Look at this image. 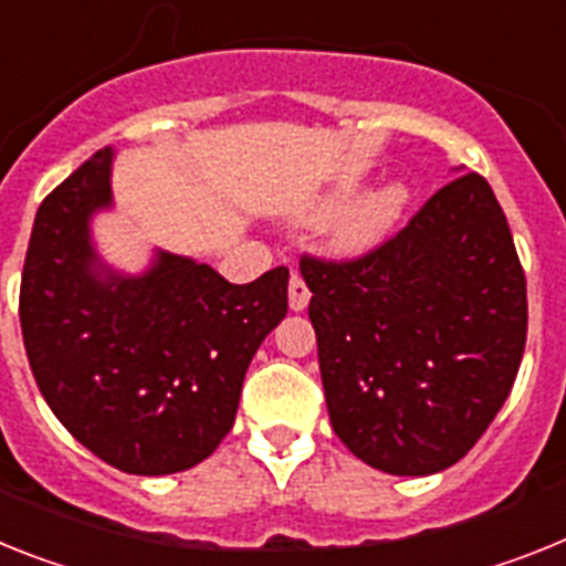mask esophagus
Here are the masks:
<instances>
[{
	"instance_id": "1",
	"label": "esophagus",
	"mask_w": 566,
	"mask_h": 566,
	"mask_svg": "<svg viewBox=\"0 0 566 566\" xmlns=\"http://www.w3.org/2000/svg\"><path fill=\"white\" fill-rule=\"evenodd\" d=\"M308 286L303 283L301 274H292V283H289V306H292V312H303V308L308 306Z\"/></svg>"
}]
</instances>
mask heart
<instances>
[{"label":"heart","instance_id":"b5f03b06","mask_svg":"<svg viewBox=\"0 0 566 566\" xmlns=\"http://www.w3.org/2000/svg\"><path fill=\"white\" fill-rule=\"evenodd\" d=\"M346 199H349V188H337L321 200L301 206L297 217L317 220V217H329L343 205L344 209L339 208L342 211L329 226V245L343 258H360V254H369L389 240V234L398 229V223L407 214L412 195L400 180H389L384 186H375L364 195H357L349 203L345 202Z\"/></svg>","mask_w":566,"mask_h":566}]
</instances>
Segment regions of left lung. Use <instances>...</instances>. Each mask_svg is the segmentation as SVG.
<instances>
[{"label": "left lung", "instance_id": "left-lung-1", "mask_svg": "<svg viewBox=\"0 0 566 566\" xmlns=\"http://www.w3.org/2000/svg\"><path fill=\"white\" fill-rule=\"evenodd\" d=\"M332 429L369 467L434 475L504 407L526 280L490 182L461 174L355 263L303 258Z\"/></svg>", "mask_w": 566, "mask_h": 566}]
</instances>
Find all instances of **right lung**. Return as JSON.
<instances>
[{
  "label": "right lung",
  "instance_id": "obj_1",
  "mask_svg": "<svg viewBox=\"0 0 566 566\" xmlns=\"http://www.w3.org/2000/svg\"><path fill=\"white\" fill-rule=\"evenodd\" d=\"M114 148L42 200L19 323L42 398L96 458L132 475L206 461L234 423L251 357L289 312V269L234 286L154 249L143 272L99 254L94 217L114 209Z\"/></svg>",
  "mask_w": 566,
  "mask_h": 566
}]
</instances>
